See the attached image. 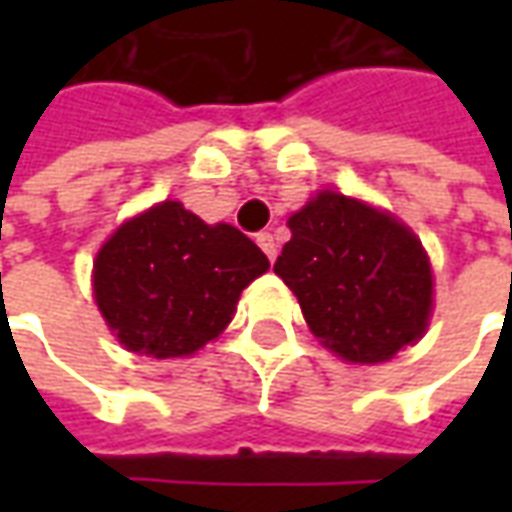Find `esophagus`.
<instances>
[{
    "label": "esophagus",
    "mask_w": 512,
    "mask_h": 512,
    "mask_svg": "<svg viewBox=\"0 0 512 512\" xmlns=\"http://www.w3.org/2000/svg\"><path fill=\"white\" fill-rule=\"evenodd\" d=\"M255 241H257V246H260V249L266 252L268 260L274 263V257H277V241H274V235H271V233H257Z\"/></svg>",
    "instance_id": "obj_1"
}]
</instances>
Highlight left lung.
<instances>
[{
    "label": "left lung",
    "mask_w": 512,
    "mask_h": 512,
    "mask_svg": "<svg viewBox=\"0 0 512 512\" xmlns=\"http://www.w3.org/2000/svg\"><path fill=\"white\" fill-rule=\"evenodd\" d=\"M274 263L310 332L354 365L386 362L425 334L433 271L419 238L392 213L321 191L288 219Z\"/></svg>",
    "instance_id": "obj_1"
}]
</instances>
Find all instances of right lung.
I'll use <instances>...</instances> for the list:
<instances>
[{
    "label": "right lung",
    "instance_id": "1",
    "mask_svg": "<svg viewBox=\"0 0 512 512\" xmlns=\"http://www.w3.org/2000/svg\"><path fill=\"white\" fill-rule=\"evenodd\" d=\"M266 271L268 257L233 224H205L164 200L101 246L93 293L126 351L172 359L219 337L241 290Z\"/></svg>",
    "mask_w": 512,
    "mask_h": 512
}]
</instances>
